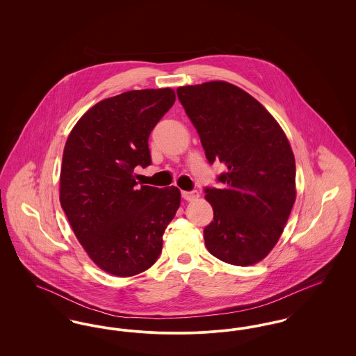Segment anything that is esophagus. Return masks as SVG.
I'll return each instance as SVG.
<instances>
[{"label":"esophagus","mask_w":356,"mask_h":356,"mask_svg":"<svg viewBox=\"0 0 356 356\" xmlns=\"http://www.w3.org/2000/svg\"><path fill=\"white\" fill-rule=\"evenodd\" d=\"M181 196H183V199L186 200V202H193V200H196L199 197V192L196 189H193V191H183Z\"/></svg>","instance_id":"obj_1"}]
</instances>
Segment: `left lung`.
Wrapping results in <instances>:
<instances>
[{"label": "left lung", "instance_id": "1", "mask_svg": "<svg viewBox=\"0 0 356 356\" xmlns=\"http://www.w3.org/2000/svg\"><path fill=\"white\" fill-rule=\"evenodd\" d=\"M209 164L220 161L221 189L207 186L213 221L207 250L234 266L270 254L296 199L295 157L277 121L251 95L225 81L177 88Z\"/></svg>", "mask_w": 356, "mask_h": 356}]
</instances>
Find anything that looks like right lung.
<instances>
[{
	"mask_svg": "<svg viewBox=\"0 0 356 356\" xmlns=\"http://www.w3.org/2000/svg\"><path fill=\"white\" fill-rule=\"evenodd\" d=\"M176 100L170 88L129 90L92 106L69 135L60 203L77 240L105 272L121 277L152 267L180 207L176 186H137L151 165L148 138Z\"/></svg>",
	"mask_w": 356,
	"mask_h": 356,
	"instance_id": "add662e5",
	"label": "right lung"
}]
</instances>
